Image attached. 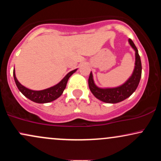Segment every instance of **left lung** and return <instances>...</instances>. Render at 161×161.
Listing matches in <instances>:
<instances>
[{
  "label": "left lung",
  "mask_w": 161,
  "mask_h": 161,
  "mask_svg": "<svg viewBox=\"0 0 161 161\" xmlns=\"http://www.w3.org/2000/svg\"><path fill=\"white\" fill-rule=\"evenodd\" d=\"M129 43L135 51L136 62L132 74L127 79L126 82L121 86L115 88H100L95 85L93 79V75L91 72L88 78V86L90 91L96 98L105 103L116 104L124 101L127 97L132 95L139 84L142 76V62L138 54L137 47L131 39H129Z\"/></svg>",
  "instance_id": "8db88e82"
}]
</instances>
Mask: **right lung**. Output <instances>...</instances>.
<instances>
[{"label": "right lung", "instance_id": "obj_1", "mask_svg": "<svg viewBox=\"0 0 161 161\" xmlns=\"http://www.w3.org/2000/svg\"><path fill=\"white\" fill-rule=\"evenodd\" d=\"M77 69L72 70L69 73H68L64 78L60 81V82L57 83V85L52 87H50L48 88H46L44 90H40V91H35V90H31L27 88L26 87L23 86L19 83L17 80L15 74V69H14V77L15 80L16 85L17 86L18 89L23 95L29 98L31 101H34L38 104H45V103H49L51 101H54L58 98L60 95H62L64 89L66 88V83L68 82V79L73 73L76 71Z\"/></svg>", "mask_w": 161, "mask_h": 161}]
</instances>
